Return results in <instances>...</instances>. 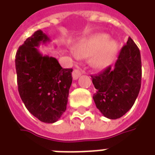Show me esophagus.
I'll return each mask as SVG.
<instances>
[{"label": "esophagus", "instance_id": "1", "mask_svg": "<svg viewBox=\"0 0 155 155\" xmlns=\"http://www.w3.org/2000/svg\"><path fill=\"white\" fill-rule=\"evenodd\" d=\"M81 75V72L79 70H74L72 72V77L74 80H77L78 78Z\"/></svg>", "mask_w": 155, "mask_h": 155}]
</instances>
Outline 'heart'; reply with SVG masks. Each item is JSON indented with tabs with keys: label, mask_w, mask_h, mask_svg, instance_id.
<instances>
[{
	"label": "heart",
	"mask_w": 155,
	"mask_h": 155,
	"mask_svg": "<svg viewBox=\"0 0 155 155\" xmlns=\"http://www.w3.org/2000/svg\"><path fill=\"white\" fill-rule=\"evenodd\" d=\"M117 51L114 41H108L104 34H98L81 41L74 48V53L80 57L91 56L94 67L104 68L110 64Z\"/></svg>",
	"instance_id": "obj_1"
}]
</instances>
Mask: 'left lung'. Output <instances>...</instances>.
I'll return each mask as SVG.
<instances>
[{
	"instance_id": "left-lung-1",
	"label": "left lung",
	"mask_w": 155,
	"mask_h": 155,
	"mask_svg": "<svg viewBox=\"0 0 155 155\" xmlns=\"http://www.w3.org/2000/svg\"><path fill=\"white\" fill-rule=\"evenodd\" d=\"M141 67L140 50L129 37L114 66L110 65L98 74L91 75L96 89L93 99L104 116L116 120L131 109L140 93Z\"/></svg>"
}]
</instances>
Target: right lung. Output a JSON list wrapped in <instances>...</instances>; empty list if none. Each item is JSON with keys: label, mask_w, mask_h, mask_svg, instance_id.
<instances>
[{"label": "right lung", "mask_w": 155, "mask_h": 155, "mask_svg": "<svg viewBox=\"0 0 155 155\" xmlns=\"http://www.w3.org/2000/svg\"><path fill=\"white\" fill-rule=\"evenodd\" d=\"M48 41L41 30L26 39L15 54V70L19 94L29 112L44 123H54L66 110L73 70L40 53L37 47Z\"/></svg>", "instance_id": "1"}]
</instances>
